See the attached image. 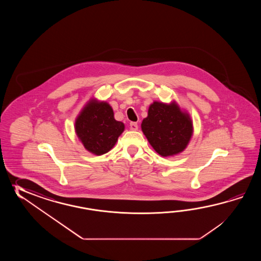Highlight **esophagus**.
<instances>
[{"label":"esophagus","mask_w":261,"mask_h":261,"mask_svg":"<svg viewBox=\"0 0 261 261\" xmlns=\"http://www.w3.org/2000/svg\"><path fill=\"white\" fill-rule=\"evenodd\" d=\"M129 128H130L132 130H137V129H138V125H137V123H130V124H129Z\"/></svg>","instance_id":"1"}]
</instances>
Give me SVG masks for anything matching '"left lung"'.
I'll list each match as a JSON object with an SVG mask.
<instances>
[{
	"label": "left lung",
	"instance_id": "8db88e82",
	"mask_svg": "<svg viewBox=\"0 0 261 261\" xmlns=\"http://www.w3.org/2000/svg\"><path fill=\"white\" fill-rule=\"evenodd\" d=\"M141 128L153 149L165 158L182 153L193 135L190 115L175 100L170 103L153 101Z\"/></svg>",
	"mask_w": 261,
	"mask_h": 261
}]
</instances>
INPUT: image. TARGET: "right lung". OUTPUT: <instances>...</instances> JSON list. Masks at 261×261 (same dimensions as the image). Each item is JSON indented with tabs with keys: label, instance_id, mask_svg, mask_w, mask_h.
Here are the masks:
<instances>
[{
	"label": "right lung",
	"instance_id": "1",
	"mask_svg": "<svg viewBox=\"0 0 261 261\" xmlns=\"http://www.w3.org/2000/svg\"><path fill=\"white\" fill-rule=\"evenodd\" d=\"M124 129V123L115 119L112 106L96 98L84 106L74 122L79 141L86 150L97 155L109 152Z\"/></svg>",
	"mask_w": 261,
	"mask_h": 261
}]
</instances>
